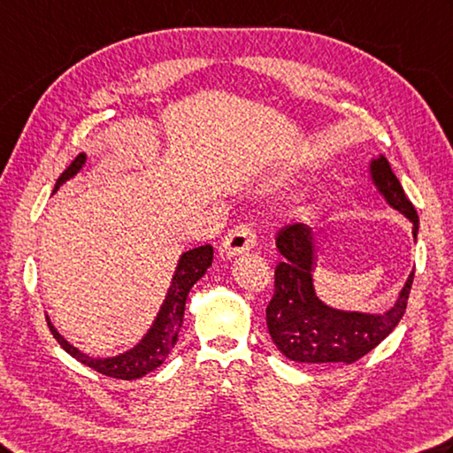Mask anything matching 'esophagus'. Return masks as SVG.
Instances as JSON below:
<instances>
[{"label": "esophagus", "instance_id": "1", "mask_svg": "<svg viewBox=\"0 0 453 453\" xmlns=\"http://www.w3.org/2000/svg\"><path fill=\"white\" fill-rule=\"evenodd\" d=\"M255 243H257V237H255L253 227L243 226V224L235 226L232 232L224 237V242H221L219 255L226 259H232V257H237V255L253 250Z\"/></svg>", "mask_w": 453, "mask_h": 453}]
</instances>
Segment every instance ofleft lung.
<instances>
[{
	"mask_svg": "<svg viewBox=\"0 0 453 453\" xmlns=\"http://www.w3.org/2000/svg\"><path fill=\"white\" fill-rule=\"evenodd\" d=\"M368 176L386 203L406 216L418 235V213L406 198L388 160L376 156L368 162ZM281 263L275 269V295L267 305V328L275 347L295 363H357L388 336L404 317L414 271L398 299L386 312L334 309L319 297L312 283L317 267L315 234L305 224L287 226L275 237Z\"/></svg>",
	"mask_w": 453,
	"mask_h": 453,
	"instance_id": "obj_1",
	"label": "left lung"
}]
</instances>
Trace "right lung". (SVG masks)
Wrapping results in <instances>:
<instances>
[{
    "label": "right lung",
    "mask_w": 453,
    "mask_h": 453,
    "mask_svg": "<svg viewBox=\"0 0 453 453\" xmlns=\"http://www.w3.org/2000/svg\"><path fill=\"white\" fill-rule=\"evenodd\" d=\"M85 164H87V154H79L77 158L71 162V166L63 172L59 180H57L53 194L59 190L67 180L75 178L79 172L85 168ZM211 259H213V248L208 243L200 245V248L188 250L180 255L176 271L174 275H172V281L166 291V297H164L158 315L154 317L150 328H148L146 334L134 344L133 349L120 352L117 357H104V358L88 357L83 350L73 347V344L53 326L51 319L49 317H47V325L51 328L57 342H59L73 358H77L79 363H83L85 366L93 368L104 376L120 378V380H136V378H142L144 374L158 368L164 360L168 358L172 349H174V344L178 341V333L184 323L188 293H190L194 283L205 275V271H208V267L211 265Z\"/></svg>",
    "instance_id": "add662e5"
}]
</instances>
